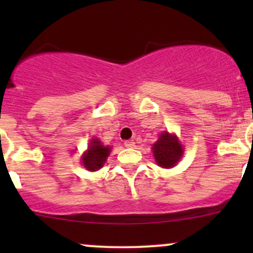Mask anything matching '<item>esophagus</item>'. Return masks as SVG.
<instances>
[{
  "instance_id": "1",
  "label": "esophagus",
  "mask_w": 253,
  "mask_h": 253,
  "mask_svg": "<svg viewBox=\"0 0 253 253\" xmlns=\"http://www.w3.org/2000/svg\"><path fill=\"white\" fill-rule=\"evenodd\" d=\"M125 147L126 148H133L134 147V142L133 141H125Z\"/></svg>"
}]
</instances>
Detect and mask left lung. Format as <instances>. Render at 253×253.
Returning a JSON list of instances; mask_svg holds the SVG:
<instances>
[{"mask_svg":"<svg viewBox=\"0 0 253 253\" xmlns=\"http://www.w3.org/2000/svg\"><path fill=\"white\" fill-rule=\"evenodd\" d=\"M182 147L175 136L164 132L153 145L155 160L163 168H172L182 155Z\"/></svg>","mask_w":253,"mask_h":253,"instance_id":"1","label":"left lung"}]
</instances>
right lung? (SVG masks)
Masks as SVG:
<instances>
[{
    "label": "right lung",
    "instance_id": "obj_1",
    "mask_svg": "<svg viewBox=\"0 0 253 253\" xmlns=\"http://www.w3.org/2000/svg\"><path fill=\"white\" fill-rule=\"evenodd\" d=\"M109 154H110V148L104 147L98 139H93L89 145L88 152L82 158V163L88 170L96 171L100 168H103Z\"/></svg>",
    "mask_w": 253,
    "mask_h": 253
}]
</instances>
